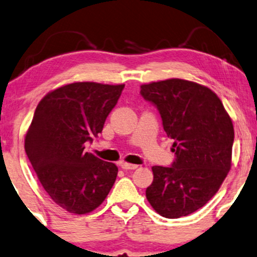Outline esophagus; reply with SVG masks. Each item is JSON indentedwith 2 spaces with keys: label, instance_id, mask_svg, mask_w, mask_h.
I'll return each mask as SVG.
<instances>
[{
  "label": "esophagus",
  "instance_id": "1",
  "mask_svg": "<svg viewBox=\"0 0 257 257\" xmlns=\"http://www.w3.org/2000/svg\"><path fill=\"white\" fill-rule=\"evenodd\" d=\"M120 166H121L122 169H125V170H134V169H137V168H138L137 164H131V163H127V162H122L121 164H120Z\"/></svg>",
  "mask_w": 257,
  "mask_h": 257
}]
</instances>
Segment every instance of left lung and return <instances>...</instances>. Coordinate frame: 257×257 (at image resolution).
Instances as JSON below:
<instances>
[{
    "label": "left lung",
    "mask_w": 257,
    "mask_h": 257,
    "mask_svg": "<svg viewBox=\"0 0 257 257\" xmlns=\"http://www.w3.org/2000/svg\"><path fill=\"white\" fill-rule=\"evenodd\" d=\"M141 94L157 106L176 155L173 167H153L147 199L162 217L188 216L213 198L230 172L232 120L218 95L196 82H151Z\"/></svg>",
    "instance_id": "left-lung-1"
}]
</instances>
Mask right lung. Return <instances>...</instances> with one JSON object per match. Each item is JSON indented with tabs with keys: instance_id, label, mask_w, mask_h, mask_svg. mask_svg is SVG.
<instances>
[{
	"instance_id": "right-lung-1",
	"label": "right lung",
	"mask_w": 257,
	"mask_h": 257,
	"mask_svg": "<svg viewBox=\"0 0 257 257\" xmlns=\"http://www.w3.org/2000/svg\"><path fill=\"white\" fill-rule=\"evenodd\" d=\"M125 84L74 82L49 91L25 135V150L38 180L63 210L87 214L104 201L118 167L84 153L102 131Z\"/></svg>"
}]
</instances>
